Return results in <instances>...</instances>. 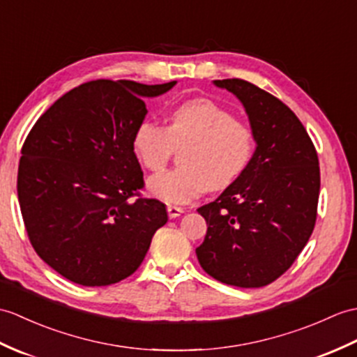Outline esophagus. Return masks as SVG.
Returning <instances> with one entry per match:
<instances>
[{"label":"esophagus","instance_id":"obj_1","mask_svg":"<svg viewBox=\"0 0 357 357\" xmlns=\"http://www.w3.org/2000/svg\"><path fill=\"white\" fill-rule=\"evenodd\" d=\"M167 213H169V218L170 219H176L179 218L182 213H184V208H181V206H175V205H169L167 206Z\"/></svg>","mask_w":357,"mask_h":357}]
</instances>
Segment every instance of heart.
Wrapping results in <instances>:
<instances>
[{"label": "heart", "mask_w": 357, "mask_h": 357, "mask_svg": "<svg viewBox=\"0 0 357 357\" xmlns=\"http://www.w3.org/2000/svg\"><path fill=\"white\" fill-rule=\"evenodd\" d=\"M181 167L149 179L153 196L169 204H187L205 190H222L242 175L254 152V134L225 107L208 98H192L173 107L167 126L141 121L132 149L146 169L160 172L182 147Z\"/></svg>", "instance_id": "heart-1"}]
</instances>
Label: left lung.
<instances>
[{
    "label": "left lung",
    "instance_id": "8db88e82",
    "mask_svg": "<svg viewBox=\"0 0 357 357\" xmlns=\"http://www.w3.org/2000/svg\"><path fill=\"white\" fill-rule=\"evenodd\" d=\"M214 85L243 103L257 147L242 175L197 208L208 229L196 255L220 283L263 287L292 266L313 233L318 153L303 123L277 97L242 79Z\"/></svg>",
    "mask_w": 357,
    "mask_h": 357
}]
</instances>
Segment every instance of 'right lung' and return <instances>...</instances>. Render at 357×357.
<instances>
[{"instance_id": "obj_1", "label": "right lung", "mask_w": 357, "mask_h": 357, "mask_svg": "<svg viewBox=\"0 0 357 357\" xmlns=\"http://www.w3.org/2000/svg\"><path fill=\"white\" fill-rule=\"evenodd\" d=\"M91 80L40 115L22 146L18 199L33 250L82 286H109L144 260L167 211L139 196L143 170L132 135L144 97L175 86Z\"/></svg>"}]
</instances>
